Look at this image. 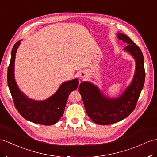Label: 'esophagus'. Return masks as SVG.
I'll list each match as a JSON object with an SVG mask.
<instances>
[{
    "instance_id": "1",
    "label": "esophagus",
    "mask_w": 157,
    "mask_h": 157,
    "mask_svg": "<svg viewBox=\"0 0 157 157\" xmlns=\"http://www.w3.org/2000/svg\"><path fill=\"white\" fill-rule=\"evenodd\" d=\"M79 78L81 79H83L86 78V74L84 71H82L80 72L79 74Z\"/></svg>"
}]
</instances>
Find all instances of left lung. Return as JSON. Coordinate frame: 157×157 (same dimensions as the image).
Returning <instances> with one entry per match:
<instances>
[{"instance_id":"1","label":"left lung","mask_w":157,"mask_h":157,"mask_svg":"<svg viewBox=\"0 0 157 157\" xmlns=\"http://www.w3.org/2000/svg\"><path fill=\"white\" fill-rule=\"evenodd\" d=\"M117 37L128 44L124 50L129 53L136 62L135 75L130 85L117 98H107L97 86L90 82H83L79 86L87 115L94 123L103 125L119 122L133 111L145 79L144 58L139 47L125 34L118 33Z\"/></svg>"}]
</instances>
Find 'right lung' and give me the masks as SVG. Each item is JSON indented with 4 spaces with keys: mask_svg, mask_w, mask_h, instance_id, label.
<instances>
[{
    "mask_svg": "<svg viewBox=\"0 0 157 157\" xmlns=\"http://www.w3.org/2000/svg\"><path fill=\"white\" fill-rule=\"evenodd\" d=\"M21 41L16 43L12 50L10 62L8 68L7 81L16 109L22 117L34 123L52 125L62 117L70 94L77 89L78 78L63 82L56 93L44 101L31 99L19 90L14 78V62L17 48Z\"/></svg>",
    "mask_w": 157,
    "mask_h": 157,
    "instance_id": "right-lung-1",
    "label": "right lung"
}]
</instances>
